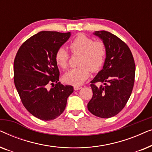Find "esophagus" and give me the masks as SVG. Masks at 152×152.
<instances>
[{
  "mask_svg": "<svg viewBox=\"0 0 152 152\" xmlns=\"http://www.w3.org/2000/svg\"><path fill=\"white\" fill-rule=\"evenodd\" d=\"M81 88H82V86H74L75 91L80 90V89H81Z\"/></svg>",
  "mask_w": 152,
  "mask_h": 152,
  "instance_id": "obj_1",
  "label": "esophagus"
}]
</instances>
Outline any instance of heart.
<instances>
[{"label": "heart", "instance_id": "obj_1", "mask_svg": "<svg viewBox=\"0 0 152 152\" xmlns=\"http://www.w3.org/2000/svg\"><path fill=\"white\" fill-rule=\"evenodd\" d=\"M69 48L72 54H79V65L66 72L64 80L69 84L79 86L90 76L91 70L97 72L102 67L107 55V48L102 41H93L84 34H79L70 41ZM56 63L59 67L66 68L69 54L64 48H59L55 55Z\"/></svg>", "mask_w": 152, "mask_h": 152}]
</instances>
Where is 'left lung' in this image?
<instances>
[{
	"label": "left lung",
	"mask_w": 152,
	"mask_h": 152,
	"mask_svg": "<svg viewBox=\"0 0 152 152\" xmlns=\"http://www.w3.org/2000/svg\"><path fill=\"white\" fill-rule=\"evenodd\" d=\"M107 48L103 69L91 81L93 97L87 107L93 115L109 118L125 107L134 88L136 65L128 45L117 36L102 30L94 33ZM96 83H102L97 86Z\"/></svg>",
	"instance_id": "left-lung-1"
}]
</instances>
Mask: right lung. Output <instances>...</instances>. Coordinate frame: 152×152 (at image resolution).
<instances>
[{
	"instance_id": "obj_1",
	"label": "right lung",
	"mask_w": 152,
	"mask_h": 152,
	"mask_svg": "<svg viewBox=\"0 0 152 152\" xmlns=\"http://www.w3.org/2000/svg\"><path fill=\"white\" fill-rule=\"evenodd\" d=\"M70 32L42 31L26 40L14 61V82L25 108L34 117L52 120L65 109L72 86L59 82L56 51L69 39ZM52 85L50 89L47 88Z\"/></svg>"
}]
</instances>
